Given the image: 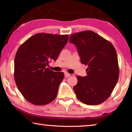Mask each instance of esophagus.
I'll return each instance as SVG.
<instances>
[{
  "label": "esophagus",
  "mask_w": 132,
  "mask_h": 132,
  "mask_svg": "<svg viewBox=\"0 0 132 132\" xmlns=\"http://www.w3.org/2000/svg\"><path fill=\"white\" fill-rule=\"evenodd\" d=\"M71 75L70 74V73H69L68 72H65L64 73V76H65L66 77H68L69 76H70Z\"/></svg>",
  "instance_id": "obj_1"
}]
</instances>
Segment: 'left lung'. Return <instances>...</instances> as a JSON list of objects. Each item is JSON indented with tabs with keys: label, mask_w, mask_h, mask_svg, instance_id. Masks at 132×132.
Returning <instances> with one entry per match:
<instances>
[{
	"label": "left lung",
	"mask_w": 132,
	"mask_h": 132,
	"mask_svg": "<svg viewBox=\"0 0 132 132\" xmlns=\"http://www.w3.org/2000/svg\"><path fill=\"white\" fill-rule=\"evenodd\" d=\"M69 41L76 46L81 63L88 66L87 76H77L74 86L78 100L95 105L104 102L112 93L119 75L118 56L111 42L92 31L70 35Z\"/></svg>",
	"instance_id": "obj_1"
}]
</instances>
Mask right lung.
<instances>
[{"mask_svg":"<svg viewBox=\"0 0 132 132\" xmlns=\"http://www.w3.org/2000/svg\"><path fill=\"white\" fill-rule=\"evenodd\" d=\"M68 35L38 33L19 46L14 58L15 84L24 98L35 105L55 99L64 75L46 68L56 61L68 41Z\"/></svg>","mask_w":132,"mask_h":132,"instance_id":"right-lung-1","label":"right lung"}]
</instances>
